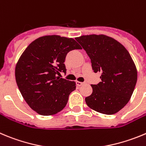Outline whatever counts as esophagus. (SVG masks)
<instances>
[{
	"instance_id": "obj_1",
	"label": "esophagus",
	"mask_w": 146,
	"mask_h": 146,
	"mask_svg": "<svg viewBox=\"0 0 146 146\" xmlns=\"http://www.w3.org/2000/svg\"><path fill=\"white\" fill-rule=\"evenodd\" d=\"M76 84H77V86H81V85H84V84H85V82H79V81H77V82H76Z\"/></svg>"
}]
</instances>
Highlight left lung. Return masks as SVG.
<instances>
[{"mask_svg":"<svg viewBox=\"0 0 146 146\" xmlns=\"http://www.w3.org/2000/svg\"><path fill=\"white\" fill-rule=\"evenodd\" d=\"M91 60L95 73L101 72V82L92 85L93 93L85 98L87 105L96 111L113 114L129 102L137 79L135 64L120 42L104 35L76 37Z\"/></svg>","mask_w":146,"mask_h":146,"instance_id":"1","label":"left lung"}]
</instances>
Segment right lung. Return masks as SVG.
Listing matches in <instances>:
<instances>
[{"label": "right lung", "instance_id": "right-lung-1", "mask_svg": "<svg viewBox=\"0 0 146 146\" xmlns=\"http://www.w3.org/2000/svg\"><path fill=\"white\" fill-rule=\"evenodd\" d=\"M73 38L46 35L32 42L16 65L15 77L21 96L32 109L43 116L61 111L76 83L60 78L70 50L81 49Z\"/></svg>", "mask_w": 146, "mask_h": 146}]
</instances>
